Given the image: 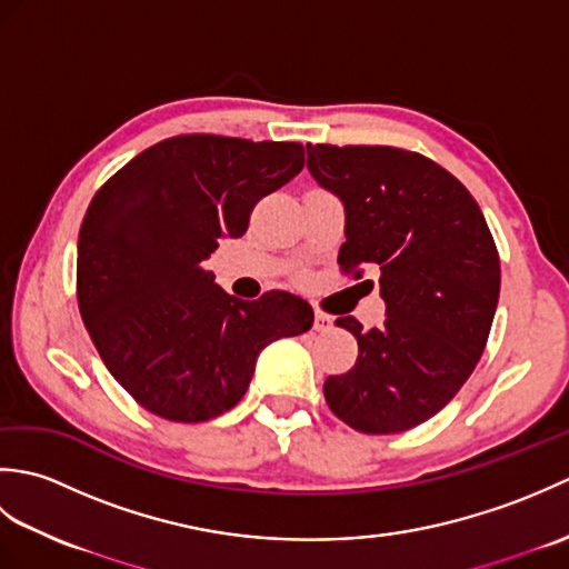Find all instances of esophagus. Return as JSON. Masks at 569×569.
Segmentation results:
<instances>
[{
    "mask_svg": "<svg viewBox=\"0 0 569 569\" xmlns=\"http://www.w3.org/2000/svg\"><path fill=\"white\" fill-rule=\"evenodd\" d=\"M332 322L335 320L328 316V312L316 310V325H312V330H316V332H328L332 328Z\"/></svg>",
    "mask_w": 569,
    "mask_h": 569,
    "instance_id": "34e87169",
    "label": "esophagus"
}]
</instances>
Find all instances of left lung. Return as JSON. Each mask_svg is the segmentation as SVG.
Listing matches in <instances>:
<instances>
[{"label": "left lung", "mask_w": 569, "mask_h": 569, "mask_svg": "<svg viewBox=\"0 0 569 569\" xmlns=\"http://www.w3.org/2000/svg\"><path fill=\"white\" fill-rule=\"evenodd\" d=\"M308 168L345 202L342 273L379 269L386 322L357 337L359 357L325 381V401L349 428L391 435L452 401L485 352L501 263L477 200L442 166L396 147L308 143ZM369 283V281H367Z\"/></svg>", "instance_id": "obj_1"}]
</instances>
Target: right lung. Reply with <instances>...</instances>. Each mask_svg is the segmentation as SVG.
I'll use <instances>...</instances> for the list:
<instances>
[{
  "instance_id": "add662e5",
  "label": "right lung",
  "mask_w": 569,
  "mask_h": 569,
  "mask_svg": "<svg viewBox=\"0 0 569 569\" xmlns=\"http://www.w3.org/2000/svg\"><path fill=\"white\" fill-rule=\"evenodd\" d=\"M306 166L296 141L180 134L94 192L78 237V306L119 386L153 416L202 422L247 393L257 357L312 328L303 298L239 300L202 261Z\"/></svg>"
}]
</instances>
